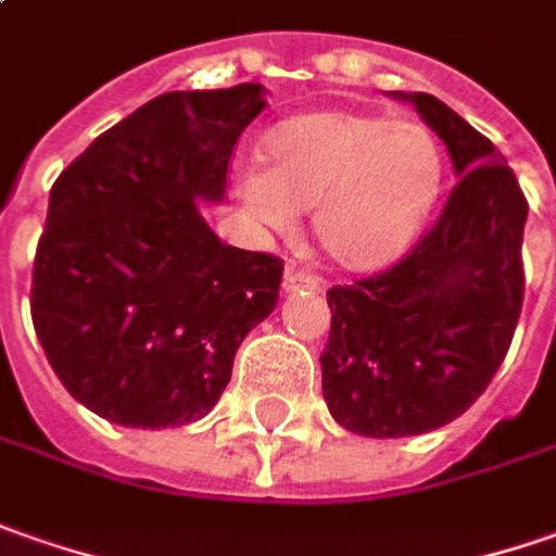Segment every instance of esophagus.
<instances>
[{
	"mask_svg": "<svg viewBox=\"0 0 556 556\" xmlns=\"http://www.w3.org/2000/svg\"><path fill=\"white\" fill-rule=\"evenodd\" d=\"M282 289L286 292H319V279L307 270H298L295 264H286V274H282Z\"/></svg>",
	"mask_w": 556,
	"mask_h": 556,
	"instance_id": "34e87169",
	"label": "esophagus"
}]
</instances>
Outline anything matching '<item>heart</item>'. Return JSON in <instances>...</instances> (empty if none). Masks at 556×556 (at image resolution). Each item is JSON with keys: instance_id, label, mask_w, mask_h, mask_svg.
I'll use <instances>...</instances> for the list:
<instances>
[{"instance_id": "heart-1", "label": "heart", "mask_w": 556, "mask_h": 556, "mask_svg": "<svg viewBox=\"0 0 556 556\" xmlns=\"http://www.w3.org/2000/svg\"><path fill=\"white\" fill-rule=\"evenodd\" d=\"M267 163L237 172L242 215L264 233H292L314 208L319 245L344 267H381L409 249L443 193L446 163L431 131L351 110L289 119L267 138Z\"/></svg>"}]
</instances>
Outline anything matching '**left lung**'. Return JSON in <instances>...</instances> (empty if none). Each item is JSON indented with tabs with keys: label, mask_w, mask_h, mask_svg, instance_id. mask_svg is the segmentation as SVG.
<instances>
[{
	"label": "left lung",
	"mask_w": 556,
	"mask_h": 556,
	"mask_svg": "<svg viewBox=\"0 0 556 556\" xmlns=\"http://www.w3.org/2000/svg\"><path fill=\"white\" fill-rule=\"evenodd\" d=\"M450 150L458 184L400 264L329 289L323 396L359 437H415L455 421L486 391L523 307L529 205L502 153L425 91H391Z\"/></svg>",
	"instance_id": "obj_1"
}]
</instances>
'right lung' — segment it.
Masks as SVG:
<instances>
[{
	"mask_svg": "<svg viewBox=\"0 0 556 556\" xmlns=\"http://www.w3.org/2000/svg\"><path fill=\"white\" fill-rule=\"evenodd\" d=\"M264 86L165 91L61 172L33 264V326L70 396L123 428H178L277 307L282 261L224 245L218 205Z\"/></svg>",
	"mask_w": 556,
	"mask_h": 556,
	"instance_id": "1",
	"label": "right lung"
}]
</instances>
